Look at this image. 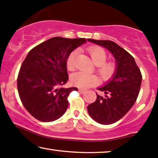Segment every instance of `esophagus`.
I'll return each mask as SVG.
<instances>
[{"label":"esophagus","instance_id":"34e87169","mask_svg":"<svg viewBox=\"0 0 158 158\" xmlns=\"http://www.w3.org/2000/svg\"><path fill=\"white\" fill-rule=\"evenodd\" d=\"M79 92H80V93H81V94H85V92H86V90H85V89H79Z\"/></svg>","mask_w":158,"mask_h":158}]
</instances>
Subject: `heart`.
I'll use <instances>...</instances> for the list:
<instances>
[{
  "instance_id": "heart-1",
  "label": "heart",
  "mask_w": 158,
  "mask_h": 158,
  "mask_svg": "<svg viewBox=\"0 0 158 158\" xmlns=\"http://www.w3.org/2000/svg\"><path fill=\"white\" fill-rule=\"evenodd\" d=\"M93 64L97 66L96 71L101 79L108 81L115 75L117 71V65L115 62H106L107 54L105 50L100 47L93 46L88 48ZM77 51L71 52L66 59V68L69 71L74 69V58ZM71 85L81 89H87L98 83V78L94 74H87L84 72H77L71 75L70 79Z\"/></svg>"
}]
</instances>
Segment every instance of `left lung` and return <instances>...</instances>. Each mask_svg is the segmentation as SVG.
<instances>
[{
    "mask_svg": "<svg viewBox=\"0 0 158 158\" xmlns=\"http://www.w3.org/2000/svg\"><path fill=\"white\" fill-rule=\"evenodd\" d=\"M87 40L107 48L116 62L117 71L112 79L104 87L98 88L105 96L97 94L95 102L87 106L89 115L96 122L112 124L124 116L135 103L139 93L142 73L133 56L114 42Z\"/></svg>",
    "mask_w": 158,
    "mask_h": 158,
    "instance_id": "left-lung-1",
    "label": "left lung"
}]
</instances>
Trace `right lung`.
<instances>
[{
	"label": "right lung",
	"instance_id": "add662e5",
	"mask_svg": "<svg viewBox=\"0 0 158 158\" xmlns=\"http://www.w3.org/2000/svg\"><path fill=\"white\" fill-rule=\"evenodd\" d=\"M85 38L56 37L35 46L23 61L17 87L23 106L43 122L56 121L68 108V97L77 87L62 88L69 80L66 59Z\"/></svg>",
	"mask_w": 158,
	"mask_h": 158
}]
</instances>
